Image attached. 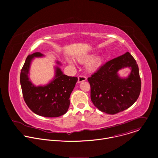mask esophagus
<instances>
[{
	"label": "esophagus",
	"instance_id": "34e87169",
	"mask_svg": "<svg viewBox=\"0 0 158 158\" xmlns=\"http://www.w3.org/2000/svg\"><path fill=\"white\" fill-rule=\"evenodd\" d=\"M86 79H87V77L85 76H80L78 77V82H79L85 81Z\"/></svg>",
	"mask_w": 158,
	"mask_h": 158
}]
</instances>
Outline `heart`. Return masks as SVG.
Wrapping results in <instances>:
<instances>
[{"mask_svg": "<svg viewBox=\"0 0 158 158\" xmlns=\"http://www.w3.org/2000/svg\"><path fill=\"white\" fill-rule=\"evenodd\" d=\"M94 57V54H89L79 58L77 60L81 64H87L90 61V62L87 65V69L89 72H94L102 64L104 60L103 57L101 56H99L93 60Z\"/></svg>", "mask_w": 158, "mask_h": 158, "instance_id": "b5f03b06", "label": "heart"}]
</instances>
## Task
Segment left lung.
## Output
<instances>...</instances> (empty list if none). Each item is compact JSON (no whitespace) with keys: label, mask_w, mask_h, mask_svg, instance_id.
Masks as SVG:
<instances>
[{"label":"left lung","mask_w":158,"mask_h":158,"mask_svg":"<svg viewBox=\"0 0 158 158\" xmlns=\"http://www.w3.org/2000/svg\"><path fill=\"white\" fill-rule=\"evenodd\" d=\"M124 67H130L131 71L127 78L123 79L117 72ZM87 81L91 85L93 103L99 110L109 114L131 107L141 93L139 67L129 52L107 62Z\"/></svg>","instance_id":"left-lung-1"}]
</instances>
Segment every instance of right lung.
<instances>
[{
  "mask_svg": "<svg viewBox=\"0 0 158 158\" xmlns=\"http://www.w3.org/2000/svg\"><path fill=\"white\" fill-rule=\"evenodd\" d=\"M43 56L37 52L26 58L20 76L22 95L27 106L35 114L47 118H56L64 115L68 110L70 96L78 79L64 74L59 67H56L52 81L46 85L35 86L28 76L31 62L34 57Z\"/></svg>",
  "mask_w": 158,
  "mask_h": 158,
  "instance_id": "right-lung-1",
  "label": "right lung"
}]
</instances>
